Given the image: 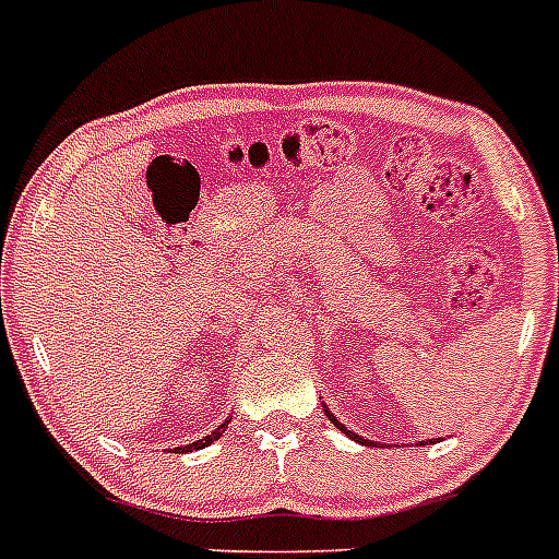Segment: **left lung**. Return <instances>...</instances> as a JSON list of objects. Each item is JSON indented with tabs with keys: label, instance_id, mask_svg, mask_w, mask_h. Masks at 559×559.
Returning a JSON list of instances; mask_svg holds the SVG:
<instances>
[{
	"label": "left lung",
	"instance_id": "1",
	"mask_svg": "<svg viewBox=\"0 0 559 559\" xmlns=\"http://www.w3.org/2000/svg\"><path fill=\"white\" fill-rule=\"evenodd\" d=\"M324 414H328V417L333 419V426L338 428V431H344V433H347L349 439H355V442H360V445H374L372 439H364V437H358V433H355V431H349V428L344 426V423H338V417H333V412H328V406H324ZM426 442H431V439H426ZM426 442H419V445H426Z\"/></svg>",
	"mask_w": 559,
	"mask_h": 559
}]
</instances>
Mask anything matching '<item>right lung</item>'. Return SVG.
Returning a JSON list of instances; mask_svg holds the SVG:
<instances>
[{
	"instance_id": "obj_1",
	"label": "right lung",
	"mask_w": 559,
	"mask_h": 559,
	"mask_svg": "<svg viewBox=\"0 0 559 559\" xmlns=\"http://www.w3.org/2000/svg\"><path fill=\"white\" fill-rule=\"evenodd\" d=\"M231 419V417H229ZM229 419H224V423H221L218 428H215V431L210 433V437H204V439H199V442H192V445H185V448H176V451H201V448H206V445H212V442H215V439H221L224 437V431H226V426H229Z\"/></svg>"
}]
</instances>
